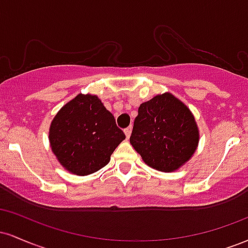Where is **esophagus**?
I'll list each match as a JSON object with an SVG mask.
<instances>
[{"label": "esophagus", "mask_w": 248, "mask_h": 248, "mask_svg": "<svg viewBox=\"0 0 248 248\" xmlns=\"http://www.w3.org/2000/svg\"><path fill=\"white\" fill-rule=\"evenodd\" d=\"M132 129H133V128L129 126V127H128V128H126V129H124V134H126V138H127V139H129L130 134H132Z\"/></svg>", "instance_id": "obj_1"}]
</instances>
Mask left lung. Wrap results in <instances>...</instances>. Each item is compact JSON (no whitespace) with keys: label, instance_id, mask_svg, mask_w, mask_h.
Masks as SVG:
<instances>
[{"label":"left lung","instance_id":"obj_1","mask_svg":"<svg viewBox=\"0 0 248 248\" xmlns=\"http://www.w3.org/2000/svg\"><path fill=\"white\" fill-rule=\"evenodd\" d=\"M129 141L147 166L172 172L197 150L199 129L190 108L166 92L140 105Z\"/></svg>","mask_w":248,"mask_h":248}]
</instances>
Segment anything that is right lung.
<instances>
[{
	"label": "right lung",
	"instance_id": "1",
	"mask_svg": "<svg viewBox=\"0 0 248 248\" xmlns=\"http://www.w3.org/2000/svg\"><path fill=\"white\" fill-rule=\"evenodd\" d=\"M126 139L98 95L79 93L51 121L49 142L61 166L78 176L104 168Z\"/></svg>",
	"mask_w": 248,
	"mask_h": 248
}]
</instances>
